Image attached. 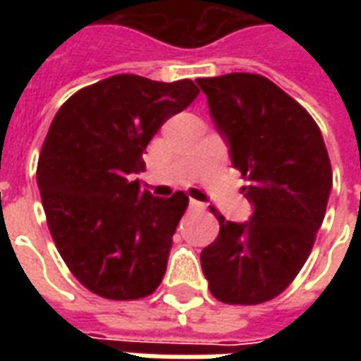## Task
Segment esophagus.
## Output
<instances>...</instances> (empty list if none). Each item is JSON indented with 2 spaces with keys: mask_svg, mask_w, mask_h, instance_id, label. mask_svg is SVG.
Masks as SVG:
<instances>
[{
  "mask_svg": "<svg viewBox=\"0 0 361 361\" xmlns=\"http://www.w3.org/2000/svg\"><path fill=\"white\" fill-rule=\"evenodd\" d=\"M189 207H191V209H195V211H201V209H204V203L191 199V201H189Z\"/></svg>",
  "mask_w": 361,
  "mask_h": 361,
  "instance_id": "1",
  "label": "esophagus"
}]
</instances>
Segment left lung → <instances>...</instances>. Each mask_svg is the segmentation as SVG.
Listing matches in <instances>:
<instances>
[{"instance_id": "obj_1", "label": "left lung", "mask_w": 361, "mask_h": 361, "mask_svg": "<svg viewBox=\"0 0 361 361\" xmlns=\"http://www.w3.org/2000/svg\"><path fill=\"white\" fill-rule=\"evenodd\" d=\"M214 123L230 142L232 164L247 178L253 204L243 224L220 222L201 251L211 294L232 305H255L282 294L310 257L323 224L333 168L310 111L263 75L197 79Z\"/></svg>"}]
</instances>
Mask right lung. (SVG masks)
Masks as SVG:
<instances>
[{"label":"right lung","mask_w":361,"mask_h":361,"mask_svg":"<svg viewBox=\"0 0 361 361\" xmlns=\"http://www.w3.org/2000/svg\"><path fill=\"white\" fill-rule=\"evenodd\" d=\"M199 94L193 81L114 75L77 90L44 139L36 181L48 228L69 271L106 300H139L162 282L189 199L152 197L131 173L166 119Z\"/></svg>","instance_id":"right-lung-1"}]
</instances>
